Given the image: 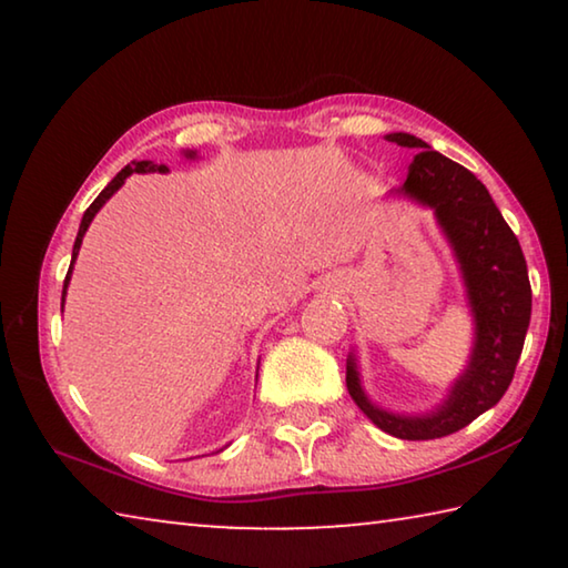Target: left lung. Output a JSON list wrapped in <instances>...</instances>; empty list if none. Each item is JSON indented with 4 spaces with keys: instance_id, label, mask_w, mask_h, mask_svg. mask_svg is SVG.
Here are the masks:
<instances>
[{
    "instance_id": "1",
    "label": "left lung",
    "mask_w": 568,
    "mask_h": 568,
    "mask_svg": "<svg viewBox=\"0 0 568 568\" xmlns=\"http://www.w3.org/2000/svg\"><path fill=\"white\" fill-rule=\"evenodd\" d=\"M386 140L418 152L396 192L434 210L464 275L476 341L466 371L426 416H400L371 403L353 355L345 365V386L381 430L403 440H430L466 428L504 398L531 321V285L521 245L484 182L408 132H390Z\"/></svg>"
}]
</instances>
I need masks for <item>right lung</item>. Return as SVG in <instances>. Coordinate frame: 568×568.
Returning <instances> with one entry per match:
<instances>
[{
  "instance_id": "obj_1",
  "label": "right lung",
  "mask_w": 568,
  "mask_h": 568,
  "mask_svg": "<svg viewBox=\"0 0 568 568\" xmlns=\"http://www.w3.org/2000/svg\"><path fill=\"white\" fill-rule=\"evenodd\" d=\"M195 155L197 152H192V150H187L185 152V158H190V160H195ZM132 172H168V168L165 165H155V162H150V160H140V162H132V165H128V168H122L118 175L112 178V182L108 187H104L98 197H94V203L84 210V215H82V223H80V233H77V240H74V247H72V263H70V271H67V277H64V291H62V307H64V295H67V285H70V277H72V267H74V261H77V253H80V245H82V237H84V233H88V227H90V223H92V217L100 213V207L108 203V200L114 195V192H118L122 185H124V180H128Z\"/></svg>"
}]
</instances>
